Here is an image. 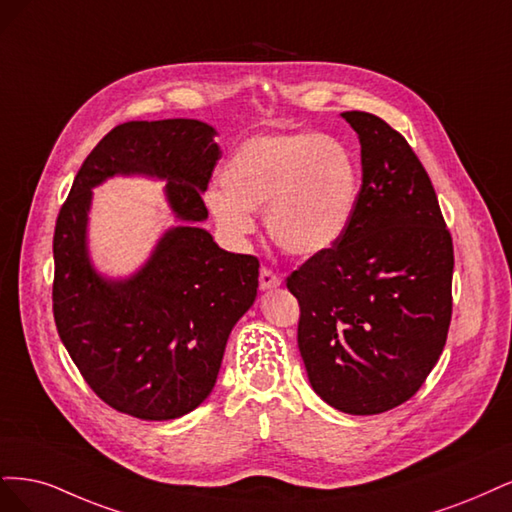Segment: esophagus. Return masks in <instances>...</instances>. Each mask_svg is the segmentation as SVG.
I'll return each instance as SVG.
<instances>
[{
  "instance_id": "obj_1",
  "label": "esophagus",
  "mask_w": 512,
  "mask_h": 512,
  "mask_svg": "<svg viewBox=\"0 0 512 512\" xmlns=\"http://www.w3.org/2000/svg\"><path fill=\"white\" fill-rule=\"evenodd\" d=\"M280 283H283V280H280L278 274H274L268 268H261V272H259V289L261 291L276 289V287H280Z\"/></svg>"
}]
</instances>
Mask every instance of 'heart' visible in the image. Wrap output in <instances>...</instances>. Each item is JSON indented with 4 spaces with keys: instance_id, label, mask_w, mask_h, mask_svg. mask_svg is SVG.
<instances>
[{
    "instance_id": "1",
    "label": "heart",
    "mask_w": 512,
    "mask_h": 512,
    "mask_svg": "<svg viewBox=\"0 0 512 512\" xmlns=\"http://www.w3.org/2000/svg\"><path fill=\"white\" fill-rule=\"evenodd\" d=\"M221 189L206 195L214 223L232 240L253 234L263 210L280 249L315 257L342 238L359 195L357 163L340 138L312 131H272L246 138L223 163Z\"/></svg>"
}]
</instances>
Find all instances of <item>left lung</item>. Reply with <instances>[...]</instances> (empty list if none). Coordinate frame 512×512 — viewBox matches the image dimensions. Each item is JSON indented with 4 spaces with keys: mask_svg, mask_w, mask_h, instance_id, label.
Returning a JSON list of instances; mask_svg holds the SVG:
<instances>
[{
    "mask_svg": "<svg viewBox=\"0 0 512 512\" xmlns=\"http://www.w3.org/2000/svg\"><path fill=\"white\" fill-rule=\"evenodd\" d=\"M361 144V189L332 249L287 278L298 346L323 402L378 415L419 391L447 342L453 240L432 180L393 127L342 112Z\"/></svg>",
    "mask_w": 512,
    "mask_h": 512,
    "instance_id": "1",
    "label": "left lung"
}]
</instances>
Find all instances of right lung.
Returning a JSON list of instances; mask_svg holds the SVG:
<instances>
[{"mask_svg":"<svg viewBox=\"0 0 512 512\" xmlns=\"http://www.w3.org/2000/svg\"><path fill=\"white\" fill-rule=\"evenodd\" d=\"M214 136L195 119L114 127L82 163L55 225L59 338L108 406L144 421L178 419L208 398L227 338L257 298V257L227 253L197 225L221 159ZM114 175L166 179L177 219L125 279L97 273L88 255L92 189Z\"/></svg>","mask_w":512,"mask_h":512,"instance_id":"right-lung-1","label":"right lung"}]
</instances>
